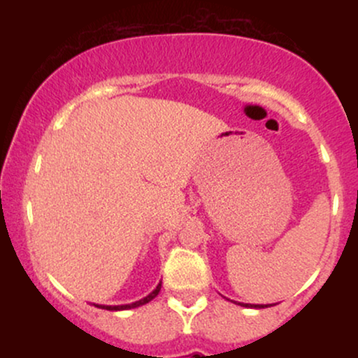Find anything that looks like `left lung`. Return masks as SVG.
<instances>
[{
	"instance_id": "obj_1",
	"label": "left lung",
	"mask_w": 358,
	"mask_h": 358,
	"mask_svg": "<svg viewBox=\"0 0 358 358\" xmlns=\"http://www.w3.org/2000/svg\"><path fill=\"white\" fill-rule=\"evenodd\" d=\"M237 303V301H234ZM237 305L244 306V308H256V310H261V308H268V306H274V305H250V303H237Z\"/></svg>"
}]
</instances>
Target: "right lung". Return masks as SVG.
<instances>
[{"label":"right lung","mask_w":358,"mask_h":358,"mask_svg":"<svg viewBox=\"0 0 358 358\" xmlns=\"http://www.w3.org/2000/svg\"><path fill=\"white\" fill-rule=\"evenodd\" d=\"M159 289H162V282H158V286L155 287L153 291H151L148 296H145L143 299H139V301H134V303H129V305H117V306H110V305H96V303H92L94 306L97 308H102V310H109V311H121V310H133V308H138V306H143L146 305V303H150L151 299H155L158 296Z\"/></svg>","instance_id":"right-lung-1"}]
</instances>
